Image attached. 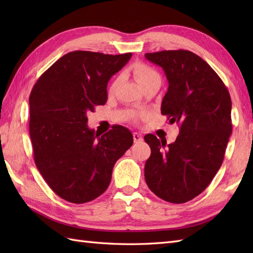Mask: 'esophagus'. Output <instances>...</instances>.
<instances>
[{
	"instance_id": "esophagus-1",
	"label": "esophagus",
	"mask_w": 253,
	"mask_h": 253,
	"mask_svg": "<svg viewBox=\"0 0 253 253\" xmlns=\"http://www.w3.org/2000/svg\"><path fill=\"white\" fill-rule=\"evenodd\" d=\"M133 140H135V142H140L143 140V137L140 135V133L133 132Z\"/></svg>"
}]
</instances>
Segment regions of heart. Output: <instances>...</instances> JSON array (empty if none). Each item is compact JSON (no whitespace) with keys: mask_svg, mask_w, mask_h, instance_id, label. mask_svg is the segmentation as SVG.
<instances>
[{"mask_svg":"<svg viewBox=\"0 0 253 253\" xmlns=\"http://www.w3.org/2000/svg\"><path fill=\"white\" fill-rule=\"evenodd\" d=\"M132 73L135 76L138 84L143 87L144 84L152 82L153 79H161L160 75L157 71H154L152 67H150L147 64L143 63H136L132 66ZM116 85V82H114L111 85V89H114Z\"/></svg>","mask_w":253,"mask_h":253,"instance_id":"b5f03b06","label":"heart"}]
</instances>
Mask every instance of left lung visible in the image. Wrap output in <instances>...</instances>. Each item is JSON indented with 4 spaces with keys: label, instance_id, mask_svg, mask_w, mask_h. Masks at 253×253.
<instances>
[{
    "label": "left lung",
    "instance_id": "8db88e82",
    "mask_svg": "<svg viewBox=\"0 0 253 253\" xmlns=\"http://www.w3.org/2000/svg\"><path fill=\"white\" fill-rule=\"evenodd\" d=\"M146 58L163 68L169 89L161 113L180 131L169 144L152 133L144 136L151 148L144 178L159 198L185 203L200 195L221 168L232 135V100L218 75L195 53L169 50L146 53Z\"/></svg>",
    "mask_w": 253,
    "mask_h": 253
}]
</instances>
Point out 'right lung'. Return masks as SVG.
Masks as SVG:
<instances>
[{
  "instance_id": "1",
  "label": "right lung",
  "mask_w": 253,
  "mask_h": 253,
  "mask_svg": "<svg viewBox=\"0 0 253 253\" xmlns=\"http://www.w3.org/2000/svg\"><path fill=\"white\" fill-rule=\"evenodd\" d=\"M131 57L74 51L37 80L29 96L34 160L46 184L72 203L94 200L109 187L116 161L133 143L126 127L104 135L87 126V113L104 105L107 83Z\"/></svg>"
}]
</instances>
